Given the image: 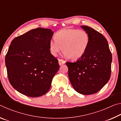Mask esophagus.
Listing matches in <instances>:
<instances>
[{
	"mask_svg": "<svg viewBox=\"0 0 121 121\" xmlns=\"http://www.w3.org/2000/svg\"><path fill=\"white\" fill-rule=\"evenodd\" d=\"M65 61L63 60H62V59H59V65H62L65 63Z\"/></svg>",
	"mask_w": 121,
	"mask_h": 121,
	"instance_id": "34e87169",
	"label": "esophagus"
}]
</instances>
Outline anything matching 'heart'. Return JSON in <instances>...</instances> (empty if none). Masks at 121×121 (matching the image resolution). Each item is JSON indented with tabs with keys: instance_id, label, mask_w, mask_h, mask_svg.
Wrapping results in <instances>:
<instances>
[{
	"instance_id": "heart-1",
	"label": "heart",
	"mask_w": 121,
	"mask_h": 121,
	"mask_svg": "<svg viewBox=\"0 0 121 121\" xmlns=\"http://www.w3.org/2000/svg\"><path fill=\"white\" fill-rule=\"evenodd\" d=\"M89 42V36L84 30L67 29L56 32L55 39L50 40L49 48L53 56H57L62 50L65 56L76 60L84 54Z\"/></svg>"
}]
</instances>
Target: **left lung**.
I'll list each match as a JSON object with an SVG mask.
<instances>
[{
    "label": "left lung",
    "mask_w": 121,
    "mask_h": 121,
    "mask_svg": "<svg viewBox=\"0 0 121 121\" xmlns=\"http://www.w3.org/2000/svg\"><path fill=\"white\" fill-rule=\"evenodd\" d=\"M90 42L84 54L74 62H66L69 80L76 91L84 95L100 91L111 75L112 55L106 38L88 26H81Z\"/></svg>",
    "instance_id": "8db88e82"
}]
</instances>
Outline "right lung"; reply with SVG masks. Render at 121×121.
<instances>
[{
    "label": "right lung",
    "instance_id": "right-lung-1",
    "mask_svg": "<svg viewBox=\"0 0 121 121\" xmlns=\"http://www.w3.org/2000/svg\"><path fill=\"white\" fill-rule=\"evenodd\" d=\"M53 35L52 30L37 28L12 41L5 64L9 82L20 93L38 97L50 90L60 67L49 48Z\"/></svg>",
    "mask_w": 121,
    "mask_h": 121
}]
</instances>
